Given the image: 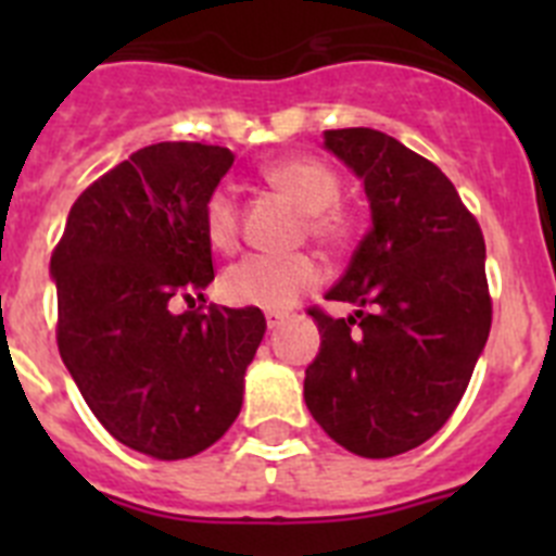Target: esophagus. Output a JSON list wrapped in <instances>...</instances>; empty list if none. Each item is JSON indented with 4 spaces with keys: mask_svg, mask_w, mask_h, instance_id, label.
<instances>
[{
    "mask_svg": "<svg viewBox=\"0 0 556 556\" xmlns=\"http://www.w3.org/2000/svg\"><path fill=\"white\" fill-rule=\"evenodd\" d=\"M264 320H267V328L269 331H275V328L281 326L283 323V314H278V312H267L264 314Z\"/></svg>",
    "mask_w": 556,
    "mask_h": 556,
    "instance_id": "34e87169",
    "label": "esophagus"
}]
</instances>
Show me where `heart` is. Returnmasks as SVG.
<instances>
[{"mask_svg": "<svg viewBox=\"0 0 556 556\" xmlns=\"http://www.w3.org/2000/svg\"><path fill=\"white\" fill-rule=\"evenodd\" d=\"M264 180L287 194L306 214V230L326 244H339L351 233V223L337 208L339 178L326 164L303 155L278 159L264 166ZM203 233L219 253L239 242V205L228 186L211 189L203 203ZM320 283V267L312 255H248L230 264L219 278V294L233 306L287 312L294 301Z\"/></svg>", "mask_w": 556, "mask_h": 556, "instance_id": "1", "label": "heart"}]
</instances>
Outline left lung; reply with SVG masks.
Returning a JSON list of instances; mask_svg holds the SVG:
<instances>
[{"label":"left lung","mask_w":556,"mask_h":556,"mask_svg":"<svg viewBox=\"0 0 556 556\" xmlns=\"http://www.w3.org/2000/svg\"><path fill=\"white\" fill-rule=\"evenodd\" d=\"M365 180L372 228L326 301L303 397L333 443L367 459L424 445L462 401L493 323L484 236L440 166L372 127L326 130Z\"/></svg>","instance_id":"left-lung-1"}]
</instances>
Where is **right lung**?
Returning <instances> with one entry per match:
<instances>
[{"label": "right lung", "mask_w": 556, "mask_h": 556, "mask_svg": "<svg viewBox=\"0 0 556 556\" xmlns=\"http://www.w3.org/2000/svg\"><path fill=\"white\" fill-rule=\"evenodd\" d=\"M230 164L228 147L200 141L132 152L75 200L49 262L63 365L97 420L155 459L200 454L230 429L267 328L262 308L203 306V203ZM175 300L190 312L172 313Z\"/></svg>", "instance_id": "right-lung-1"}]
</instances>
